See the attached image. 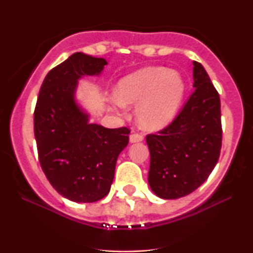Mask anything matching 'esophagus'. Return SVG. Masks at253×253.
Wrapping results in <instances>:
<instances>
[{
	"label": "esophagus",
	"mask_w": 253,
	"mask_h": 253,
	"mask_svg": "<svg viewBox=\"0 0 253 253\" xmlns=\"http://www.w3.org/2000/svg\"><path fill=\"white\" fill-rule=\"evenodd\" d=\"M144 140V135L141 133H132L129 135V141L130 143H140Z\"/></svg>",
	"instance_id": "esophagus-1"
}]
</instances>
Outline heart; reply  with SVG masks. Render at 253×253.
I'll use <instances>...</instances> for the list:
<instances>
[{
    "label": "heart",
    "mask_w": 253,
    "mask_h": 253,
    "mask_svg": "<svg viewBox=\"0 0 253 253\" xmlns=\"http://www.w3.org/2000/svg\"><path fill=\"white\" fill-rule=\"evenodd\" d=\"M184 81L177 71L145 68L124 77L115 88V108L136 106L139 124L159 129L172 120L184 95Z\"/></svg>",
    "instance_id": "1"
}]
</instances>
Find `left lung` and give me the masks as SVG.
<instances>
[{
  "instance_id": "left-lung-1",
  "label": "left lung",
  "mask_w": 253,
  "mask_h": 253,
  "mask_svg": "<svg viewBox=\"0 0 253 253\" xmlns=\"http://www.w3.org/2000/svg\"><path fill=\"white\" fill-rule=\"evenodd\" d=\"M194 90L172 123L146 135L149 184L165 200L189 195L217 163L222 141L219 92L199 62H194Z\"/></svg>"
}]
</instances>
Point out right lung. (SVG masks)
Segmentation results:
<instances>
[{
    "instance_id": "obj_1",
    "label": "right lung",
    "mask_w": 253,
    "mask_h": 253,
    "mask_svg": "<svg viewBox=\"0 0 253 253\" xmlns=\"http://www.w3.org/2000/svg\"><path fill=\"white\" fill-rule=\"evenodd\" d=\"M103 58L71 54L46 75L34 109V135L42 169L60 195L74 202H96L109 193L115 164L128 144L127 127L88 123L76 104L82 76L100 75Z\"/></svg>"
}]
</instances>
